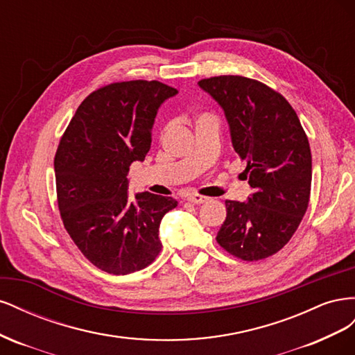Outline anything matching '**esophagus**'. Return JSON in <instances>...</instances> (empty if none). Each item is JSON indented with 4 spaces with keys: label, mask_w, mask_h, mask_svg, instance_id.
<instances>
[{
    "label": "esophagus",
    "mask_w": 355,
    "mask_h": 355,
    "mask_svg": "<svg viewBox=\"0 0 355 355\" xmlns=\"http://www.w3.org/2000/svg\"><path fill=\"white\" fill-rule=\"evenodd\" d=\"M187 200L189 202H194V204H202V202H207L210 198L206 196H200V194H189Z\"/></svg>",
    "instance_id": "34e87169"
}]
</instances>
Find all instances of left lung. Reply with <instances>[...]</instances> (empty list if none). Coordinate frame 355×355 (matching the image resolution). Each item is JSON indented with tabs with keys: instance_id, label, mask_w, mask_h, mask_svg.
Segmentation results:
<instances>
[{
	"instance_id": "1",
	"label": "left lung",
	"mask_w": 355,
	"mask_h": 355,
	"mask_svg": "<svg viewBox=\"0 0 355 355\" xmlns=\"http://www.w3.org/2000/svg\"><path fill=\"white\" fill-rule=\"evenodd\" d=\"M198 85L223 110L253 188L247 201H225L227 219L216 241L239 259H265L288 243L308 209L313 178L308 137L292 105L261 81L220 75Z\"/></svg>"
}]
</instances>
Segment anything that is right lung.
<instances>
[{
    "mask_svg": "<svg viewBox=\"0 0 355 355\" xmlns=\"http://www.w3.org/2000/svg\"><path fill=\"white\" fill-rule=\"evenodd\" d=\"M178 90L159 81L112 83L90 93L63 133L55 157L58 206L65 230L99 270L125 275L153 263L159 222L171 197L128 196L127 173L151 148L157 111Z\"/></svg>",
    "mask_w": 355,
    "mask_h": 355,
    "instance_id": "1",
    "label": "right lung"
}]
</instances>
